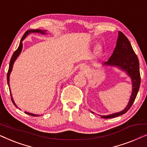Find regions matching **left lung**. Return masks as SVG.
<instances>
[{"label": "left lung", "mask_w": 147, "mask_h": 147, "mask_svg": "<svg viewBox=\"0 0 147 147\" xmlns=\"http://www.w3.org/2000/svg\"><path fill=\"white\" fill-rule=\"evenodd\" d=\"M104 64L106 65L116 66L126 71L131 78L132 84V94L126 107L121 112L107 116H101L103 118H112L125 114L130 109L135 100L140 85L139 61L138 57L134 53L130 41L121 31L118 32L117 42L113 53L108 61L104 62Z\"/></svg>", "instance_id": "obj_1"}]
</instances>
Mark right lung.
<instances>
[{"instance_id": "add662e5", "label": "right lung", "mask_w": 147, "mask_h": 147, "mask_svg": "<svg viewBox=\"0 0 147 147\" xmlns=\"http://www.w3.org/2000/svg\"><path fill=\"white\" fill-rule=\"evenodd\" d=\"M45 32H46V31H44V30H41V29L28 30V31H26L25 33V34H24L23 36V37L21 38V41H20V44H19V47H18V49L16 50L15 52H14V53L13 54V55H12V57H11V61H10V63H9V70H8V73H7V83H8V85H9V87L10 93H11V89H10V86H9V77H10V74H11V72L12 71V69H13V66L14 62L15 61V60L17 59V58L18 57V56L20 55V53H21V52L22 51V48H23V43H22V41H23V40L25 39V38L27 37V36L29 35V34H30V33H41V34H45ZM11 100H12V102H13V103L14 104V105H15L16 107H17V105H16L15 103V102H14L13 97H12L11 93ZM25 113L29 114V115H30V116H39V115H37V114H32V113H29V112H25Z\"/></svg>"}]
</instances>
